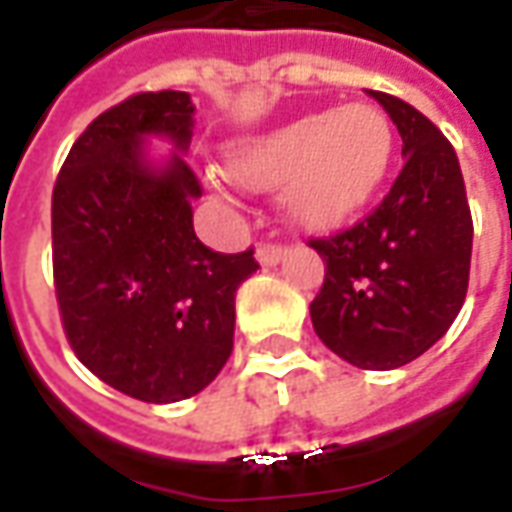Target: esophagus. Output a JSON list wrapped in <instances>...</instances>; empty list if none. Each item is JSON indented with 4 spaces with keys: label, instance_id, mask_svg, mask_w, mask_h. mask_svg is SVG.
<instances>
[{
    "label": "esophagus",
    "instance_id": "34e87169",
    "mask_svg": "<svg viewBox=\"0 0 512 512\" xmlns=\"http://www.w3.org/2000/svg\"><path fill=\"white\" fill-rule=\"evenodd\" d=\"M285 256H287L285 245H273V242H265V245L256 247V259H259V265H262V267L279 265V262H282Z\"/></svg>",
    "mask_w": 512,
    "mask_h": 512
}]
</instances>
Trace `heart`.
I'll return each instance as SVG.
<instances>
[{"mask_svg": "<svg viewBox=\"0 0 512 512\" xmlns=\"http://www.w3.org/2000/svg\"><path fill=\"white\" fill-rule=\"evenodd\" d=\"M396 133L373 105L305 113L242 142L230 173L253 190L282 185L285 213L305 227H339L370 205L393 165Z\"/></svg>", "mask_w": 512, "mask_h": 512, "instance_id": "obj_1", "label": "heart"}]
</instances>
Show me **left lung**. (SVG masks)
Wrapping results in <instances>:
<instances>
[{"label": "left lung", "mask_w": 512, "mask_h": 512, "mask_svg": "<svg viewBox=\"0 0 512 512\" xmlns=\"http://www.w3.org/2000/svg\"><path fill=\"white\" fill-rule=\"evenodd\" d=\"M402 136L404 168L370 216L310 239L325 282L313 330L344 362L393 370L419 359L459 316L470 279L473 219L453 145L424 113L367 90Z\"/></svg>", "instance_id": "8db88e82"}]
</instances>
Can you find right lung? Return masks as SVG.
I'll use <instances>...</instances> for the list:
<instances>
[{
  "instance_id": "1",
  "label": "right lung",
  "mask_w": 512,
  "mask_h": 512,
  "mask_svg": "<svg viewBox=\"0 0 512 512\" xmlns=\"http://www.w3.org/2000/svg\"><path fill=\"white\" fill-rule=\"evenodd\" d=\"M185 90L136 93L96 116L53 185V285L79 362L119 393L168 404L196 396L233 353L236 290L256 273L253 247L199 242L185 162L193 136ZM176 154L149 165L144 139Z\"/></svg>"
}]
</instances>
